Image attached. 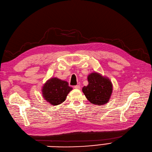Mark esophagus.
<instances>
[{"instance_id":"34e87169","label":"esophagus","mask_w":152,"mask_h":152,"mask_svg":"<svg viewBox=\"0 0 152 152\" xmlns=\"http://www.w3.org/2000/svg\"><path fill=\"white\" fill-rule=\"evenodd\" d=\"M75 89H80V88H81V87H80V85H76V86H75V87H74Z\"/></svg>"}]
</instances>
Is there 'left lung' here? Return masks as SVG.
Returning a JSON list of instances; mask_svg holds the SVG:
<instances>
[{"instance_id": "obj_1", "label": "left lung", "mask_w": 152, "mask_h": 152, "mask_svg": "<svg viewBox=\"0 0 152 152\" xmlns=\"http://www.w3.org/2000/svg\"><path fill=\"white\" fill-rule=\"evenodd\" d=\"M88 85L82 89L88 100L94 105L107 104L113 91V85L110 79L94 71L88 76Z\"/></svg>"}]
</instances>
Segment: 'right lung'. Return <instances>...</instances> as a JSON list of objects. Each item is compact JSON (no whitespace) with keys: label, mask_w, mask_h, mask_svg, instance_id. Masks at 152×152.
Returning <instances> with one entry per match:
<instances>
[{"label":"right lung","mask_w":152,"mask_h":152,"mask_svg":"<svg viewBox=\"0 0 152 152\" xmlns=\"http://www.w3.org/2000/svg\"><path fill=\"white\" fill-rule=\"evenodd\" d=\"M72 90L68 83L58 77H51L43 84L42 89L43 97L51 105L63 103L69 92Z\"/></svg>","instance_id":"add662e5"}]
</instances>
